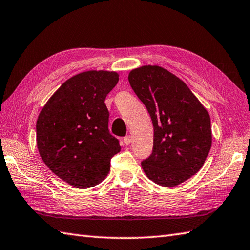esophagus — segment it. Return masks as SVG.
Returning <instances> with one entry per match:
<instances>
[{"label": "esophagus", "instance_id": "34e87169", "mask_svg": "<svg viewBox=\"0 0 250 250\" xmlns=\"http://www.w3.org/2000/svg\"><path fill=\"white\" fill-rule=\"evenodd\" d=\"M123 141H124V143L126 144V146H128V144H130V142H131V137H130V136H126V137H124Z\"/></svg>", "mask_w": 250, "mask_h": 250}]
</instances>
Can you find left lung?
Instances as JSON below:
<instances>
[{
	"label": "left lung",
	"instance_id": "1",
	"mask_svg": "<svg viewBox=\"0 0 250 250\" xmlns=\"http://www.w3.org/2000/svg\"><path fill=\"white\" fill-rule=\"evenodd\" d=\"M128 81L154 126L153 151L142 160V168L158 185H179L201 169L208 155V111L184 82L159 66L131 70Z\"/></svg>",
	"mask_w": 250,
	"mask_h": 250
}]
</instances>
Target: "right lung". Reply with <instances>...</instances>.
<instances>
[{
	"label": "right lung",
	"mask_w": 250,
	"mask_h": 250,
	"mask_svg": "<svg viewBox=\"0 0 250 250\" xmlns=\"http://www.w3.org/2000/svg\"><path fill=\"white\" fill-rule=\"evenodd\" d=\"M114 71L90 70L65 81L49 99L36 122L41 157L55 175L76 188L99 184L121 151L108 128L104 104L116 85Z\"/></svg>",
	"instance_id": "add662e5"
}]
</instances>
